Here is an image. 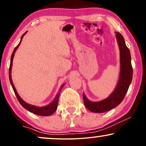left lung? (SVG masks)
Instances as JSON below:
<instances>
[{
    "mask_svg": "<svg viewBox=\"0 0 146 146\" xmlns=\"http://www.w3.org/2000/svg\"><path fill=\"white\" fill-rule=\"evenodd\" d=\"M116 33L117 42L120 50V75L118 84L113 92L108 98L98 102L88 100L83 94L85 106L90 111L95 113H102L109 111L119 105L124 98L132 80L133 69L131 64V55L124 39L119 33Z\"/></svg>",
    "mask_w": 146,
    "mask_h": 146,
    "instance_id": "8db88e82",
    "label": "left lung"
}]
</instances>
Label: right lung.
Segmentation results:
<instances>
[{"label":"right lung","instance_id":"add662e5","mask_svg":"<svg viewBox=\"0 0 146 146\" xmlns=\"http://www.w3.org/2000/svg\"><path fill=\"white\" fill-rule=\"evenodd\" d=\"M26 33H27V32H26V33L24 34L23 36H22L21 42H20L19 44H18L17 46L15 47V50H14L13 54H12L11 58V64H10V67H9V80H10V82H11V86H12V87H13V89L14 92H15V94L16 96H17V98L18 100H19V103L21 104L22 106H23V108H25L27 109V110H29V111H31V112H33L34 113H35V114H36V115H43V116H48V115H50L52 114V113H54L55 111L56 110L57 106H58V98H59V96H60V92L56 95V96L55 99L49 105H48V106H44V107H36V106H33V105L29 104L26 103L25 101L22 100L21 98L19 96V94H18L17 92V90H16V89H15V86H14L13 83V81H12V79H11V72L12 64H13V56H14V55H15L16 50H17V48L19 47V46L20 45V44H21V42L22 40H23V38L24 36V35H25ZM63 86H64V84L62 85L61 88H60V91H61V90H62V88Z\"/></svg>","mask_w":146,"mask_h":146}]
</instances>
